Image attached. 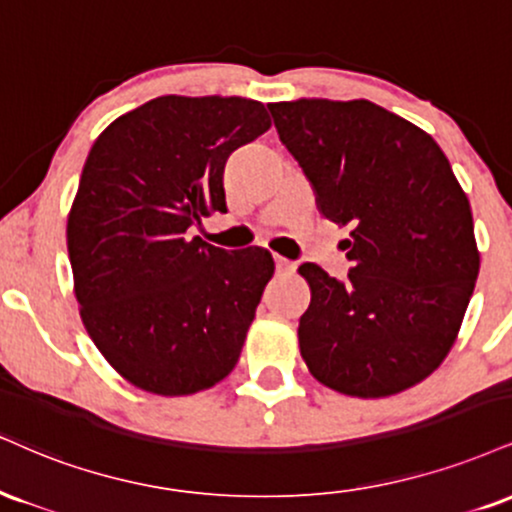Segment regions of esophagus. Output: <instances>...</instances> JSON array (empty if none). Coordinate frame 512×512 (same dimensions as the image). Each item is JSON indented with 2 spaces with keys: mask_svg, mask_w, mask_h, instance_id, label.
<instances>
[{
  "mask_svg": "<svg viewBox=\"0 0 512 512\" xmlns=\"http://www.w3.org/2000/svg\"><path fill=\"white\" fill-rule=\"evenodd\" d=\"M274 262H276V272H279V274H293L295 272V264L288 262L286 257L274 255Z\"/></svg>",
  "mask_w": 512,
  "mask_h": 512,
  "instance_id": "obj_1",
  "label": "esophagus"
}]
</instances>
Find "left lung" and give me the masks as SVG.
I'll return each instance as SVG.
<instances>
[{
  "mask_svg": "<svg viewBox=\"0 0 512 512\" xmlns=\"http://www.w3.org/2000/svg\"><path fill=\"white\" fill-rule=\"evenodd\" d=\"M338 226L353 269L338 281L300 264L312 300L298 326L317 381L384 398L427 379L453 348L479 274L472 209L429 133L369 100L267 104Z\"/></svg>",
  "mask_w": 512,
  "mask_h": 512,
  "instance_id": "1",
  "label": "left lung"
}]
</instances>
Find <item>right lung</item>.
Returning a JSON list of instances; mask_svg holds the SVG:
<instances>
[{"instance_id":"add662e5","label":"right lung","mask_w":512,"mask_h":512,"mask_svg":"<svg viewBox=\"0 0 512 512\" xmlns=\"http://www.w3.org/2000/svg\"><path fill=\"white\" fill-rule=\"evenodd\" d=\"M269 126L257 100L164 95L109 123L85 159L66 224L73 291L92 343L138 389L190 396L236 367L272 252L186 233L226 212V159Z\"/></svg>"}]
</instances>
